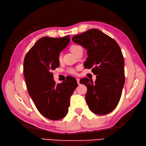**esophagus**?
I'll return each mask as SVG.
<instances>
[{"instance_id":"1","label":"esophagus","mask_w":146,"mask_h":146,"mask_svg":"<svg viewBox=\"0 0 146 146\" xmlns=\"http://www.w3.org/2000/svg\"><path fill=\"white\" fill-rule=\"evenodd\" d=\"M76 80H77V82L78 84V85H79V84H80V78H76Z\"/></svg>"}]
</instances>
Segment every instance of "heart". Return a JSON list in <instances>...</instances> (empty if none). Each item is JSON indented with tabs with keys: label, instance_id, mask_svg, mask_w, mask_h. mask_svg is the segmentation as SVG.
<instances>
[{
	"label": "heart",
	"instance_id": "b5f03b06",
	"mask_svg": "<svg viewBox=\"0 0 146 146\" xmlns=\"http://www.w3.org/2000/svg\"><path fill=\"white\" fill-rule=\"evenodd\" d=\"M80 47V46L78 45H72L70 46V51H71L73 54H75V53L76 52V51L77 50L78 48H79ZM58 60L59 61H61V60H62V54H59L58 56ZM68 72L69 73V74H76V69H74V68H69L68 69Z\"/></svg>",
	"mask_w": 146,
	"mask_h": 146
}]
</instances>
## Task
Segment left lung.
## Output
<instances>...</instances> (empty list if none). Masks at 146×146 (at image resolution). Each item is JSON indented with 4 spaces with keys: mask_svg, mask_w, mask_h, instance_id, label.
Instances as JSON below:
<instances>
[{
    "mask_svg": "<svg viewBox=\"0 0 146 146\" xmlns=\"http://www.w3.org/2000/svg\"><path fill=\"white\" fill-rule=\"evenodd\" d=\"M72 40L87 50L84 64L97 75L94 83L86 77L80 80L87 87L88 107L99 115L111 112L120 100L125 83L124 60L120 47L114 39L96 29L74 36Z\"/></svg>",
    "mask_w": 146,
    "mask_h": 146,
    "instance_id": "8db88e82",
    "label": "left lung"
}]
</instances>
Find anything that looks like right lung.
<instances>
[{
  "label": "right lung",
  "instance_id": "add662e5",
  "mask_svg": "<svg viewBox=\"0 0 146 146\" xmlns=\"http://www.w3.org/2000/svg\"><path fill=\"white\" fill-rule=\"evenodd\" d=\"M70 41V36L54 38L43 37L26 54L24 74L28 92L36 108L43 116L56 121L68 113L70 98L78 84L69 77L62 83L53 80L52 70L58 68V56Z\"/></svg>",
  "mask_w": 146,
  "mask_h": 146
}]
</instances>
